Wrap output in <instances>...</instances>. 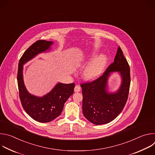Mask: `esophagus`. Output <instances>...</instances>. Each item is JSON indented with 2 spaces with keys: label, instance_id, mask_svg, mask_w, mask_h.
Here are the masks:
<instances>
[{
  "label": "esophagus",
  "instance_id": "esophagus-1",
  "mask_svg": "<svg viewBox=\"0 0 155 155\" xmlns=\"http://www.w3.org/2000/svg\"><path fill=\"white\" fill-rule=\"evenodd\" d=\"M75 92H80L81 91V87L79 85H76L74 88Z\"/></svg>",
  "mask_w": 155,
  "mask_h": 155
}]
</instances>
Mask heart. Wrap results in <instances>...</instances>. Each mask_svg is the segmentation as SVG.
Masks as SVG:
<instances>
[{
	"label": "heart",
	"instance_id": "b5f03b06",
	"mask_svg": "<svg viewBox=\"0 0 155 155\" xmlns=\"http://www.w3.org/2000/svg\"><path fill=\"white\" fill-rule=\"evenodd\" d=\"M95 55V53L89 54L83 61V64L89 62ZM107 62V58L105 54H101L94 58L83 71V78L86 81H93L97 78L102 73Z\"/></svg>",
	"mask_w": 155,
	"mask_h": 155
}]
</instances>
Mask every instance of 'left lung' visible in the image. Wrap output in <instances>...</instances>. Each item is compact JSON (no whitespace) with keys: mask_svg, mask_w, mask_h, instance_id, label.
Wrapping results in <instances>:
<instances>
[{"mask_svg":"<svg viewBox=\"0 0 155 155\" xmlns=\"http://www.w3.org/2000/svg\"><path fill=\"white\" fill-rule=\"evenodd\" d=\"M118 71L122 81L116 93L106 90L110 73ZM130 83V68L123 51L118 47L114 62L104 73L94 81L81 84L83 94V114L91 123L100 125L113 121L123 110L127 100Z\"/></svg>","mask_w":155,"mask_h":155,"instance_id":"obj_1","label":"left lung"}]
</instances>
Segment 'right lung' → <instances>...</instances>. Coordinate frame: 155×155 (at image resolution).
Masks as SVG:
<instances>
[{
  "label": "right lung",
  "instance_id": "1",
  "mask_svg": "<svg viewBox=\"0 0 155 155\" xmlns=\"http://www.w3.org/2000/svg\"><path fill=\"white\" fill-rule=\"evenodd\" d=\"M53 41L39 40L29 47L19 59L17 81L21 102L26 112L34 120L40 123H48L61 114L65 102L74 93L75 83H58L53 89L43 97L31 94L25 87L23 65L36 55L50 50Z\"/></svg>",
  "mask_w": 155,
  "mask_h": 155
}]
</instances>
